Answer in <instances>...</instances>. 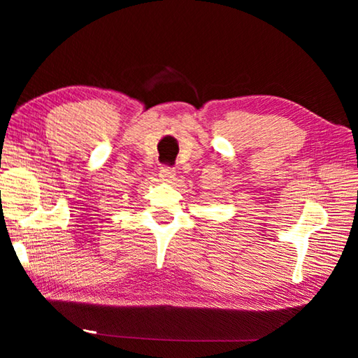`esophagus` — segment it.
I'll return each instance as SVG.
<instances>
[{
	"instance_id": "1",
	"label": "esophagus",
	"mask_w": 358,
	"mask_h": 358,
	"mask_svg": "<svg viewBox=\"0 0 358 358\" xmlns=\"http://www.w3.org/2000/svg\"><path fill=\"white\" fill-rule=\"evenodd\" d=\"M159 178L164 180V181H171L175 178V169L172 166H162L159 167Z\"/></svg>"
}]
</instances>
